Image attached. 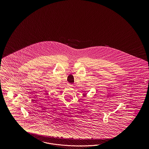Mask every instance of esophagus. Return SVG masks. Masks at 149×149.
<instances>
[{
	"label": "esophagus",
	"instance_id": "esophagus-1",
	"mask_svg": "<svg viewBox=\"0 0 149 149\" xmlns=\"http://www.w3.org/2000/svg\"><path fill=\"white\" fill-rule=\"evenodd\" d=\"M68 86H69V87H73V85H72V84H68Z\"/></svg>",
	"mask_w": 149,
	"mask_h": 149
}]
</instances>
